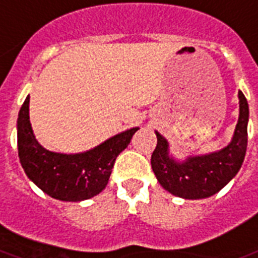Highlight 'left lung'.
Wrapping results in <instances>:
<instances>
[{
  "instance_id": "8db88e82",
  "label": "left lung",
  "mask_w": 258,
  "mask_h": 258,
  "mask_svg": "<svg viewBox=\"0 0 258 258\" xmlns=\"http://www.w3.org/2000/svg\"><path fill=\"white\" fill-rule=\"evenodd\" d=\"M239 102L240 115L233 139L219 152L177 162L168 156V142L156 133L157 146L151 157V164L156 178L164 189L185 199L209 198L236 176L245 157L249 116L248 102L241 92H239Z\"/></svg>"
}]
</instances>
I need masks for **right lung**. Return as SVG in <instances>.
<instances>
[{
	"label": "right lung",
	"instance_id": "1",
	"mask_svg": "<svg viewBox=\"0 0 258 258\" xmlns=\"http://www.w3.org/2000/svg\"><path fill=\"white\" fill-rule=\"evenodd\" d=\"M30 96L18 114V156L32 182L45 194L67 202H79L102 191L109 182L116 157L127 148L138 127L112 136L94 149L64 155L43 148L32 134Z\"/></svg>",
	"mask_w": 258,
	"mask_h": 258
}]
</instances>
